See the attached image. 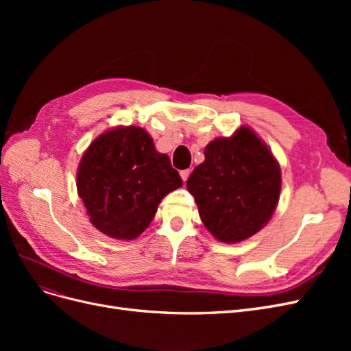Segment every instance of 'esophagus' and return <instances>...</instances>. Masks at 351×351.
Segmentation results:
<instances>
[{"label": "esophagus", "instance_id": "obj_1", "mask_svg": "<svg viewBox=\"0 0 351 351\" xmlns=\"http://www.w3.org/2000/svg\"><path fill=\"white\" fill-rule=\"evenodd\" d=\"M180 176H182L183 182L186 183V182H187V178H189V176H190V169H182V171H180Z\"/></svg>", "mask_w": 351, "mask_h": 351}]
</instances>
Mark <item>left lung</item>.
Segmentation results:
<instances>
[{"mask_svg":"<svg viewBox=\"0 0 351 351\" xmlns=\"http://www.w3.org/2000/svg\"><path fill=\"white\" fill-rule=\"evenodd\" d=\"M204 226L217 240L239 243L271 219L281 192V169L249 127L218 137L187 180Z\"/></svg>","mask_w":351,"mask_h":351,"instance_id":"8db88e82","label":"left lung"}]
</instances>
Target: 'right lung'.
<instances>
[{
  "instance_id": "1",
  "label": "right lung",
  "mask_w": 351,
  "mask_h": 351,
  "mask_svg": "<svg viewBox=\"0 0 351 351\" xmlns=\"http://www.w3.org/2000/svg\"><path fill=\"white\" fill-rule=\"evenodd\" d=\"M77 193L95 228L133 240L151 224L161 200L183 186L169 158L142 127H115L95 139L77 168Z\"/></svg>"
}]
</instances>
